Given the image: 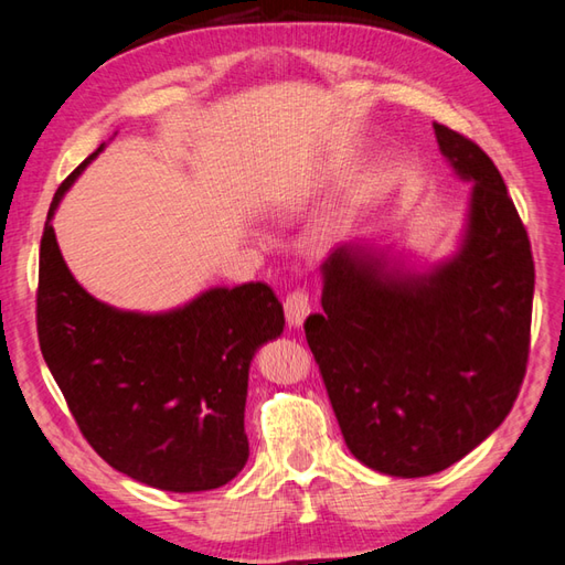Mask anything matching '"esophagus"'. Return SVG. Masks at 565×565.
<instances>
[{"label":"esophagus","mask_w":565,"mask_h":565,"mask_svg":"<svg viewBox=\"0 0 565 565\" xmlns=\"http://www.w3.org/2000/svg\"><path fill=\"white\" fill-rule=\"evenodd\" d=\"M284 310H286V320H289V326L301 328L303 320L310 316V298H308V294L303 289H296L294 294L286 296Z\"/></svg>","instance_id":"1"}]
</instances>
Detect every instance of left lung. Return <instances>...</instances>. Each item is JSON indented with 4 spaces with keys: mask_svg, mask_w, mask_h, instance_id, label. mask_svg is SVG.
<instances>
[{
    "mask_svg": "<svg viewBox=\"0 0 565 565\" xmlns=\"http://www.w3.org/2000/svg\"><path fill=\"white\" fill-rule=\"evenodd\" d=\"M473 182L461 247L427 274L359 243L322 262V313L306 340L347 447L379 473H439L502 425L530 356L534 259L493 160L435 124Z\"/></svg>",
    "mask_w": 565,
    "mask_h": 565,
    "instance_id": "1",
    "label": "left lung"
}]
</instances>
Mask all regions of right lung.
Wrapping results in <instances>:
<instances>
[{
    "label": "right lung",
    "instance_id": "right-lung-1",
    "mask_svg": "<svg viewBox=\"0 0 565 565\" xmlns=\"http://www.w3.org/2000/svg\"><path fill=\"white\" fill-rule=\"evenodd\" d=\"M102 150L47 211L35 294L43 359L84 439L116 471L172 493L221 488L247 463L249 364L284 332V308L262 281L209 289L167 313L118 310L84 291L51 221Z\"/></svg>",
    "mask_w": 565,
    "mask_h": 565
}]
</instances>
